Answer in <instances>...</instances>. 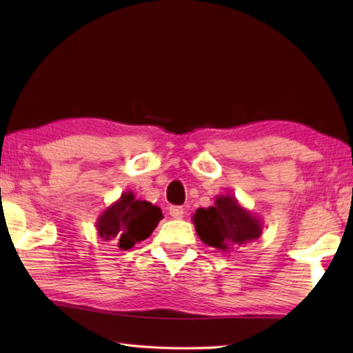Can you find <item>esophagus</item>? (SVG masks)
Instances as JSON below:
<instances>
[{"instance_id":"esophagus-1","label":"esophagus","mask_w":353,"mask_h":353,"mask_svg":"<svg viewBox=\"0 0 353 353\" xmlns=\"http://www.w3.org/2000/svg\"><path fill=\"white\" fill-rule=\"evenodd\" d=\"M183 213H185V208H183V207H177V205H172V207H170V214H171V218H174V219H182Z\"/></svg>"}]
</instances>
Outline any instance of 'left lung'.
<instances>
[{
  "label": "left lung",
  "instance_id": "1",
  "mask_svg": "<svg viewBox=\"0 0 353 353\" xmlns=\"http://www.w3.org/2000/svg\"><path fill=\"white\" fill-rule=\"evenodd\" d=\"M193 224L201 240L219 252L254 241L263 232L261 219L244 208L234 194H219L214 205L198 208Z\"/></svg>",
  "mask_w": 353,
  "mask_h": 353
}]
</instances>
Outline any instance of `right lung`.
I'll use <instances>...</instances> for the list:
<instances>
[{
    "mask_svg": "<svg viewBox=\"0 0 353 353\" xmlns=\"http://www.w3.org/2000/svg\"><path fill=\"white\" fill-rule=\"evenodd\" d=\"M162 218L157 205L137 199L132 191H124L121 198L99 214L97 230L103 240L115 241L119 249L128 250L146 240Z\"/></svg>",
    "mask_w": 353,
    "mask_h": 353,
    "instance_id": "add662e5",
    "label": "right lung"
}]
</instances>
